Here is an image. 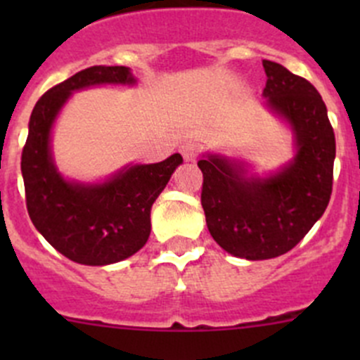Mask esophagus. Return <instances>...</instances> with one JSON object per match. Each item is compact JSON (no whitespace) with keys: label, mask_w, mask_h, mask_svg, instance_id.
Masks as SVG:
<instances>
[{"label":"esophagus","mask_w":360,"mask_h":360,"mask_svg":"<svg viewBox=\"0 0 360 360\" xmlns=\"http://www.w3.org/2000/svg\"><path fill=\"white\" fill-rule=\"evenodd\" d=\"M179 150L186 162H193V160L198 157V146L195 143H191V141H186V143L181 144Z\"/></svg>","instance_id":"1"}]
</instances>
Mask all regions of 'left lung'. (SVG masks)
I'll return each mask as SVG.
<instances>
[{"label":"left lung","instance_id":"left-lung-1","mask_svg":"<svg viewBox=\"0 0 360 360\" xmlns=\"http://www.w3.org/2000/svg\"><path fill=\"white\" fill-rule=\"evenodd\" d=\"M268 106L292 125L297 155L266 179L245 176L216 155L198 162L207 228L226 252L270 259L291 250L324 214L333 191L335 130L321 94L308 79L263 60Z\"/></svg>","mask_w":360,"mask_h":360}]
</instances>
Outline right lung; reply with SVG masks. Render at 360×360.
I'll return each mask as SVG.
<instances>
[{"instance_id":"right-lung-1","label":"right lung","mask_w":360,"mask_h":360,"mask_svg":"<svg viewBox=\"0 0 360 360\" xmlns=\"http://www.w3.org/2000/svg\"><path fill=\"white\" fill-rule=\"evenodd\" d=\"M125 66H92L46 90L29 120L22 169L25 205L36 230L68 259L103 266L132 256L148 242L151 205L169 183L179 153L134 165L104 184L68 183L50 155V129L72 90L101 83H134Z\"/></svg>"}]
</instances>
